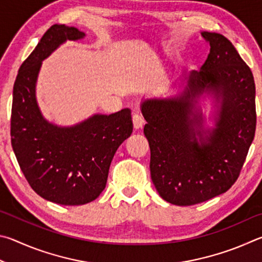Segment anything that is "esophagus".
<instances>
[{
  "mask_svg": "<svg viewBox=\"0 0 262 262\" xmlns=\"http://www.w3.org/2000/svg\"><path fill=\"white\" fill-rule=\"evenodd\" d=\"M132 122H134V127L136 130H138V128H141L144 126L145 121L143 116H141L140 114H135L134 116H132Z\"/></svg>",
  "mask_w": 262,
  "mask_h": 262,
  "instance_id": "esophagus-1",
  "label": "esophagus"
}]
</instances>
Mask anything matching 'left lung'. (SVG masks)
<instances>
[{
  "label": "left lung",
  "mask_w": 262,
  "mask_h": 262,
  "mask_svg": "<svg viewBox=\"0 0 262 262\" xmlns=\"http://www.w3.org/2000/svg\"><path fill=\"white\" fill-rule=\"evenodd\" d=\"M210 46L200 71L185 77L175 98L141 103L144 134L150 148V177L161 198L177 206L204 203L235 184L253 141L256 125L255 84L249 66L219 33L203 32ZM212 94L219 103L215 127L202 130L196 108Z\"/></svg>",
  "instance_id": "obj_1"
}]
</instances>
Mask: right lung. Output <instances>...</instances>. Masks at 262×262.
Returning a JSON list of instances; mask_svg holds the SVG:
<instances>
[{
    "mask_svg": "<svg viewBox=\"0 0 262 262\" xmlns=\"http://www.w3.org/2000/svg\"><path fill=\"white\" fill-rule=\"evenodd\" d=\"M76 27L50 26L19 68L13 85L11 145L32 189L55 204L77 206L95 200L107 184L112 160L134 130L131 110L93 115L73 126L43 118L35 98L45 58L67 40H79Z\"/></svg>",
    "mask_w": 262,
    "mask_h": 262,
    "instance_id": "obj_1",
    "label": "right lung"
}]
</instances>
